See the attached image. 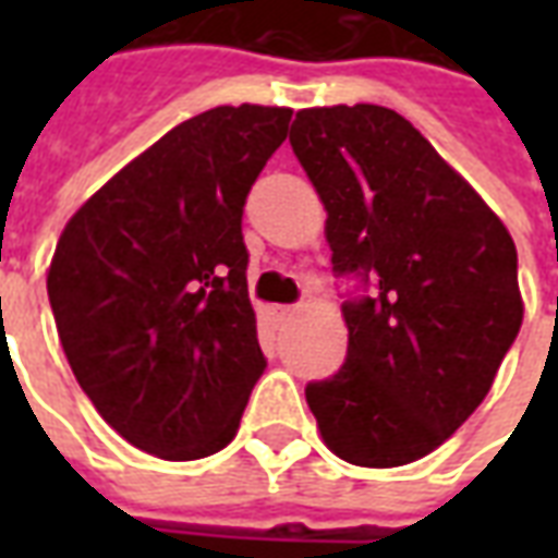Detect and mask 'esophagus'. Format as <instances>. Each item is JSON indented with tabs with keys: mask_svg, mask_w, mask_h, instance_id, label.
Returning a JSON list of instances; mask_svg holds the SVG:
<instances>
[{
	"mask_svg": "<svg viewBox=\"0 0 558 558\" xmlns=\"http://www.w3.org/2000/svg\"><path fill=\"white\" fill-rule=\"evenodd\" d=\"M292 316V307H287V304H271L268 307V319L271 323H283V319H290Z\"/></svg>",
	"mask_w": 558,
	"mask_h": 558,
	"instance_id": "34e87169",
	"label": "esophagus"
}]
</instances>
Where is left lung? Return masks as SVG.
Here are the masks:
<instances>
[{
	"mask_svg": "<svg viewBox=\"0 0 558 558\" xmlns=\"http://www.w3.org/2000/svg\"><path fill=\"white\" fill-rule=\"evenodd\" d=\"M290 146L328 211L331 266L374 287L343 302L347 362L304 398L340 460L403 466L478 410L514 343V239L388 107L299 110Z\"/></svg>",
	"mask_w": 558,
	"mask_h": 558,
	"instance_id": "obj_1",
	"label": "left lung"
}]
</instances>
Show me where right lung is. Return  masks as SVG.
<instances>
[{
  "mask_svg": "<svg viewBox=\"0 0 558 558\" xmlns=\"http://www.w3.org/2000/svg\"><path fill=\"white\" fill-rule=\"evenodd\" d=\"M290 107H215L89 196L47 295L80 388L128 442L199 460L230 442L266 371L247 299L244 199Z\"/></svg>",
  "mask_w": 558,
  "mask_h": 558,
  "instance_id": "obj_1",
  "label": "right lung"
}]
</instances>
